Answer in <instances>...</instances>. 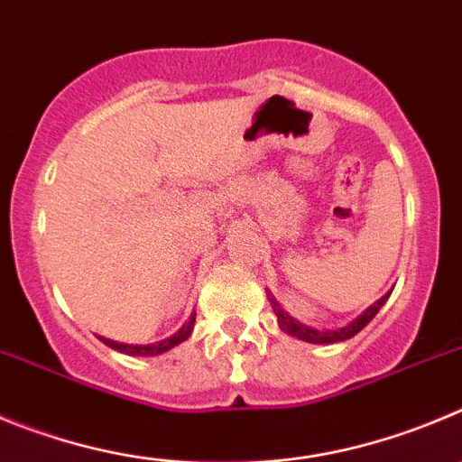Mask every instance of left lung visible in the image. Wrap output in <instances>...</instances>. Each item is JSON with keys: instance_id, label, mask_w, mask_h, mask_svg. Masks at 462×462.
<instances>
[{"instance_id": "8db88e82", "label": "left lung", "mask_w": 462, "mask_h": 462, "mask_svg": "<svg viewBox=\"0 0 462 462\" xmlns=\"http://www.w3.org/2000/svg\"><path fill=\"white\" fill-rule=\"evenodd\" d=\"M387 299H390V294H385V296H383V299H378L376 303H374L372 308L365 310V312H362L360 317L356 319V321L348 323V326H344V328H339V330H312V328H308V326H303V323H296L294 319H291L290 314L284 312V310L280 308V305L275 303L273 299H269V300H271V308H273L275 317H278L280 328H282L284 333L294 335V337L303 339V342L335 344V342H344V339H351L353 335L360 333V330L365 328V326H367V323L372 321L374 317H376L378 310H381L383 305H385Z\"/></svg>"}]
</instances>
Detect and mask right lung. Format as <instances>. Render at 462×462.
Returning <instances> with one entry per match:
<instances>
[{"mask_svg": "<svg viewBox=\"0 0 462 462\" xmlns=\"http://www.w3.org/2000/svg\"><path fill=\"white\" fill-rule=\"evenodd\" d=\"M193 323H196V312L191 314V319H189V321L184 323V326L178 330V333L171 335V337H168V339H162V342H157V344H145V346H134V344H120V342H114V339H106V337H102V342H105L106 346L116 348V351L127 353V356H159V353L168 351V348H172V346H178V344H182L184 339L191 337Z\"/></svg>", "mask_w": 462, "mask_h": 462, "instance_id": "1", "label": "right lung"}]
</instances>
